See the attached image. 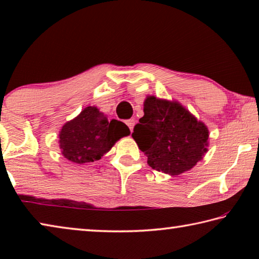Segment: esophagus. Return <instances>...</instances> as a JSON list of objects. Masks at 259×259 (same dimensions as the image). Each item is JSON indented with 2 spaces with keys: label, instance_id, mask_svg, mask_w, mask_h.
<instances>
[{
  "label": "esophagus",
  "instance_id": "obj_1",
  "mask_svg": "<svg viewBox=\"0 0 259 259\" xmlns=\"http://www.w3.org/2000/svg\"><path fill=\"white\" fill-rule=\"evenodd\" d=\"M134 124H135L134 119H130V120L126 121V125L128 126V128L131 130V132H132V130H133V127H134Z\"/></svg>",
  "mask_w": 259,
  "mask_h": 259
}]
</instances>
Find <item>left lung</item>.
Here are the masks:
<instances>
[{
	"mask_svg": "<svg viewBox=\"0 0 259 259\" xmlns=\"http://www.w3.org/2000/svg\"><path fill=\"white\" fill-rule=\"evenodd\" d=\"M132 137L153 169L169 175L190 170L207 152L208 130L176 102L149 96Z\"/></svg>",
	"mask_w": 259,
	"mask_h": 259,
	"instance_id": "left-lung-1",
	"label": "left lung"
}]
</instances>
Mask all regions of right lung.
<instances>
[{"label":"right lung","instance_id":"add662e5","mask_svg":"<svg viewBox=\"0 0 259 259\" xmlns=\"http://www.w3.org/2000/svg\"><path fill=\"white\" fill-rule=\"evenodd\" d=\"M128 134L130 128L124 122L109 120L97 107L88 106L63 125L59 142L63 156L82 164L101 160L116 141Z\"/></svg>","mask_w":259,"mask_h":259}]
</instances>
